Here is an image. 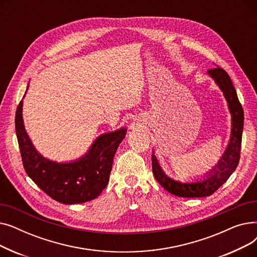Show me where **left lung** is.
Wrapping results in <instances>:
<instances>
[{
  "label": "left lung",
  "instance_id": "1",
  "mask_svg": "<svg viewBox=\"0 0 257 257\" xmlns=\"http://www.w3.org/2000/svg\"><path fill=\"white\" fill-rule=\"evenodd\" d=\"M207 74L223 91L227 101L229 112L231 114L230 139L218 164L207 172L202 179H197L194 182H180L169 177L159 166L155 154H152V170L155 179L165 190L178 197L200 198L212 195L230 177L239 161L241 134L244 128V110L228 74L219 66L209 70Z\"/></svg>",
  "mask_w": 257,
  "mask_h": 257
}]
</instances>
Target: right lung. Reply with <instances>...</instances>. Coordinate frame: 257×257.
<instances>
[{
	"mask_svg": "<svg viewBox=\"0 0 257 257\" xmlns=\"http://www.w3.org/2000/svg\"><path fill=\"white\" fill-rule=\"evenodd\" d=\"M16 131L28 176L52 199L62 204H78L96 199L107 186L114 154L126 137L127 128L101 134L86 154L69 163L50 160L35 149L25 129L23 100L16 113Z\"/></svg>",
	"mask_w": 257,
	"mask_h": 257,
	"instance_id": "obj_1",
	"label": "right lung"
}]
</instances>
